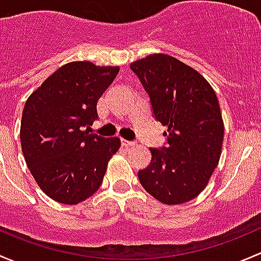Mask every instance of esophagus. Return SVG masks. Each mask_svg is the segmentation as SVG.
Listing matches in <instances>:
<instances>
[{
    "label": "esophagus",
    "mask_w": 261,
    "mask_h": 261,
    "mask_svg": "<svg viewBox=\"0 0 261 261\" xmlns=\"http://www.w3.org/2000/svg\"><path fill=\"white\" fill-rule=\"evenodd\" d=\"M120 142H122V144L124 147H132L136 144V142L134 141H127V139H120Z\"/></svg>",
    "instance_id": "esophagus-1"
}]
</instances>
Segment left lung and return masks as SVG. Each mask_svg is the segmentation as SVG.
<instances>
[{"label":"left lung","mask_w":261,"mask_h":261,"mask_svg":"<svg viewBox=\"0 0 261 261\" xmlns=\"http://www.w3.org/2000/svg\"><path fill=\"white\" fill-rule=\"evenodd\" d=\"M149 96L155 120L167 125L166 143L149 148L152 161L138 172L143 189L166 205L192 200L219 163L224 123L219 100L205 77L165 54L130 64Z\"/></svg>","instance_id":"left-lung-1"}]
</instances>
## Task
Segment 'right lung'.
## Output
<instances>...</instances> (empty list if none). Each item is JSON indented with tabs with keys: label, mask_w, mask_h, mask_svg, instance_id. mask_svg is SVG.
Here are the masks:
<instances>
[{
	"label": "right lung",
	"mask_w": 261,
	"mask_h": 261,
	"mask_svg": "<svg viewBox=\"0 0 261 261\" xmlns=\"http://www.w3.org/2000/svg\"><path fill=\"white\" fill-rule=\"evenodd\" d=\"M119 72L118 66L75 61L50 75L26 101L21 147L35 181L49 197L76 205L100 187L120 141L89 133L96 104Z\"/></svg>",
	"instance_id": "1"
}]
</instances>
